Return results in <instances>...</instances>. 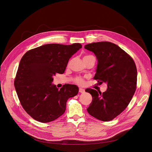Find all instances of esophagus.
<instances>
[{
  "label": "esophagus",
  "instance_id": "esophagus-1",
  "mask_svg": "<svg viewBox=\"0 0 152 152\" xmlns=\"http://www.w3.org/2000/svg\"><path fill=\"white\" fill-rule=\"evenodd\" d=\"M85 92V90L84 89H82V88H80L79 89V93H84Z\"/></svg>",
  "mask_w": 152,
  "mask_h": 152
}]
</instances>
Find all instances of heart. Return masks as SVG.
Returning <instances> with one entry per match:
<instances>
[{
	"mask_svg": "<svg viewBox=\"0 0 152 152\" xmlns=\"http://www.w3.org/2000/svg\"><path fill=\"white\" fill-rule=\"evenodd\" d=\"M75 82L79 84H82L84 83V80H83V79H81V78H77V79H75Z\"/></svg>",
	"mask_w": 152,
	"mask_h": 152,
	"instance_id": "b5f03b06",
	"label": "heart"
}]
</instances>
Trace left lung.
<instances>
[{"label":"left lung","instance_id":"1","mask_svg":"<svg viewBox=\"0 0 152 152\" xmlns=\"http://www.w3.org/2000/svg\"><path fill=\"white\" fill-rule=\"evenodd\" d=\"M84 48L94 53L97 58L94 79L107 83L108 87L102 94L95 89H86L93 97L87 110L98 120L112 121L126 108L135 93V63L123 49L112 42H93L86 45Z\"/></svg>","mask_w":152,"mask_h":152}]
</instances>
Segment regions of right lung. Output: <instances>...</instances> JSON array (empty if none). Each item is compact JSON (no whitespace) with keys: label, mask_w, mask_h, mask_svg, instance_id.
Returning a JSON list of instances; mask_svg holds the SVG:
<instances>
[{"label":"right lung","mask_w":152,"mask_h":152,"mask_svg":"<svg viewBox=\"0 0 152 152\" xmlns=\"http://www.w3.org/2000/svg\"><path fill=\"white\" fill-rule=\"evenodd\" d=\"M82 45L49 44L31 49L22 57L15 80L21 104L26 113L40 122L56 120L65 113L67 100L76 96L79 87L52 84L53 76L65 72L68 60Z\"/></svg>","instance_id":"1"}]
</instances>
